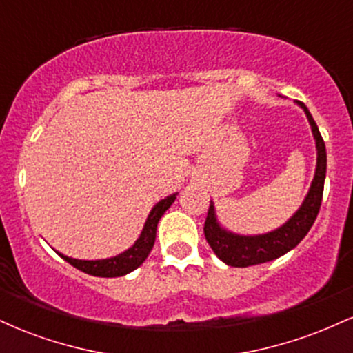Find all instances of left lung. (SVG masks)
Masks as SVG:
<instances>
[{"mask_svg":"<svg viewBox=\"0 0 353 353\" xmlns=\"http://www.w3.org/2000/svg\"><path fill=\"white\" fill-rule=\"evenodd\" d=\"M297 104L303 109L307 119H309L312 134L315 139V148H317V165H315L314 181H312L309 192H307L305 199L297 209V212L281 228L265 234H259V236H241V234H234L222 228L217 221L214 202H210L204 224L205 241L212 247L214 254L230 267L264 264V262H270L281 257V255L292 250L307 236L312 224L317 219L320 204H322L323 182H325L327 172L325 143H323L317 124H315L314 117H312L305 104L301 101H297Z\"/></svg>","mask_w":353,"mask_h":353,"instance_id":"1","label":"left lung"}]
</instances>
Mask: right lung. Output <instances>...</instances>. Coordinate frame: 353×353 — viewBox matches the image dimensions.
Wrapping results in <instances>:
<instances>
[{"mask_svg":"<svg viewBox=\"0 0 353 353\" xmlns=\"http://www.w3.org/2000/svg\"><path fill=\"white\" fill-rule=\"evenodd\" d=\"M176 194H171L165 199L159 201L156 205L151 209L148 219H145V224L143 228V232L137 237V241L129 247L124 252L114 255V257L109 259H98V261H81V259H72L68 255L59 254L61 257L66 262H70L72 267L83 270L89 275H94V277H121L132 270H136L143 262L148 259L149 252L152 250L154 241H156V230L157 224H159V219L164 216V212L172 205V202L176 201Z\"/></svg>","mask_w":353,"mask_h":353,"instance_id":"1","label":"right lung"}]
</instances>
